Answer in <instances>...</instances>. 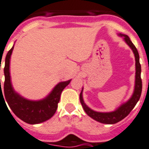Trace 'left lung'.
<instances>
[{
  "label": "left lung",
  "instance_id": "8db88e82",
  "mask_svg": "<svg viewBox=\"0 0 149 149\" xmlns=\"http://www.w3.org/2000/svg\"><path fill=\"white\" fill-rule=\"evenodd\" d=\"M120 36H124L125 42H127V45L131 47V49L132 50L135 54V58H136V84H135L134 93L132 95V98L129 100L127 103L123 104V105H121L115 111L110 112V113H100V112L92 111L89 107H87L82 99V92L79 95L81 104H82L84 111H86V113L95 120L102 123H105V124H114V123H118L119 121L124 119L127 116H128L129 113H130L131 111L134 108L138 101L139 100L141 93H142V79H141V65L139 63V55L138 51L128 36L121 34Z\"/></svg>",
  "mask_w": 149,
  "mask_h": 149
}]
</instances>
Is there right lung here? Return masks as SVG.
Here are the masks:
<instances>
[{"label": "right lung", "mask_w": 149, "mask_h": 149, "mask_svg": "<svg viewBox=\"0 0 149 149\" xmlns=\"http://www.w3.org/2000/svg\"><path fill=\"white\" fill-rule=\"evenodd\" d=\"M13 47L8 51L5 58L4 71L5 80L3 84V92L1 88L0 95L4 96L9 107L14 114L22 121L29 124H37L49 120L55 113L57 104L60 102L61 92L64 89L70 80L60 82L54 88L49 95L41 101H29L19 96L13 90L10 82V59ZM5 102V100H4Z\"/></svg>", "instance_id": "add662e5"}]
</instances>
